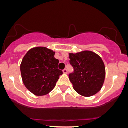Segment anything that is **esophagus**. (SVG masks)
<instances>
[{"instance_id":"esophagus-1","label":"esophagus","mask_w":128,"mask_h":128,"mask_svg":"<svg viewBox=\"0 0 128 128\" xmlns=\"http://www.w3.org/2000/svg\"><path fill=\"white\" fill-rule=\"evenodd\" d=\"M63 73L64 74H67L68 73V70L66 68H64V70H63Z\"/></svg>"}]
</instances>
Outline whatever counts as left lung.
Listing matches in <instances>:
<instances>
[{"label": "left lung", "instance_id": "left-lung-1", "mask_svg": "<svg viewBox=\"0 0 128 128\" xmlns=\"http://www.w3.org/2000/svg\"><path fill=\"white\" fill-rule=\"evenodd\" d=\"M70 64L74 72L69 79L74 89L84 96H91L99 92L105 79V66L102 58L92 51L70 53Z\"/></svg>", "mask_w": 128, "mask_h": 128}]
</instances>
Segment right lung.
<instances>
[{"label": "right lung", "instance_id": "obj_1", "mask_svg": "<svg viewBox=\"0 0 128 128\" xmlns=\"http://www.w3.org/2000/svg\"><path fill=\"white\" fill-rule=\"evenodd\" d=\"M55 52L46 47L29 50L20 64L21 76L27 89L36 96H43L53 90L62 71Z\"/></svg>", "mask_w": 128, "mask_h": 128}]
</instances>
